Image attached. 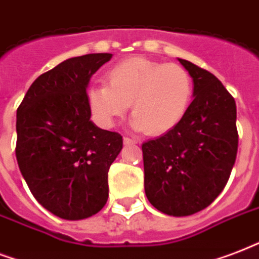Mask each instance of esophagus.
<instances>
[{
  "instance_id": "1",
  "label": "esophagus",
  "mask_w": 259,
  "mask_h": 259,
  "mask_svg": "<svg viewBox=\"0 0 259 259\" xmlns=\"http://www.w3.org/2000/svg\"><path fill=\"white\" fill-rule=\"evenodd\" d=\"M123 142L124 144H136V140L131 139V138H128V136H124Z\"/></svg>"
}]
</instances>
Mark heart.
Returning <instances> with one entry per match:
<instances>
[{"instance_id": "1", "label": "heart", "mask_w": 259, "mask_h": 259, "mask_svg": "<svg viewBox=\"0 0 259 259\" xmlns=\"http://www.w3.org/2000/svg\"><path fill=\"white\" fill-rule=\"evenodd\" d=\"M193 81L184 67L146 58H128L108 70L107 85L93 86L88 102L94 117L113 125L131 104L132 127L161 136L177 127L188 113Z\"/></svg>"}]
</instances>
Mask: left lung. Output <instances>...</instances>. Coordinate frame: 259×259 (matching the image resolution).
<instances>
[{
  "mask_svg": "<svg viewBox=\"0 0 259 259\" xmlns=\"http://www.w3.org/2000/svg\"><path fill=\"white\" fill-rule=\"evenodd\" d=\"M193 78V101L177 127L142 144L144 190L158 211H201L227 184L238 152L235 100L209 71L178 59Z\"/></svg>",
  "mask_w": 259,
  "mask_h": 259,
  "instance_id": "obj_1",
  "label": "left lung"
}]
</instances>
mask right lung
<instances>
[{"label": "right lung", "mask_w": 259, "mask_h": 259, "mask_svg": "<svg viewBox=\"0 0 259 259\" xmlns=\"http://www.w3.org/2000/svg\"><path fill=\"white\" fill-rule=\"evenodd\" d=\"M111 58L88 54L62 62L36 78L17 109L20 171L40 205L62 219H85L107 204L108 171L123 138L90 121L86 88Z\"/></svg>", "instance_id": "1"}]
</instances>
